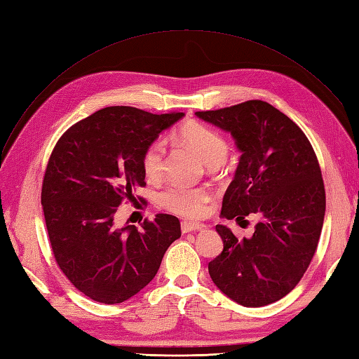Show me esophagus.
<instances>
[{
  "label": "esophagus",
  "instance_id": "1",
  "mask_svg": "<svg viewBox=\"0 0 359 359\" xmlns=\"http://www.w3.org/2000/svg\"><path fill=\"white\" fill-rule=\"evenodd\" d=\"M203 228H205V225L199 224V222H182L181 224V231L184 232V234H186V232H191V231H199Z\"/></svg>",
  "mask_w": 359,
  "mask_h": 359
}]
</instances>
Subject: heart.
Listing matches in <instances>:
<instances>
[{
    "mask_svg": "<svg viewBox=\"0 0 359 359\" xmlns=\"http://www.w3.org/2000/svg\"><path fill=\"white\" fill-rule=\"evenodd\" d=\"M175 137L191 148L208 166H219L228 156V143L224 135L199 122H187L178 128ZM164 140L157 139L148 144L142 157V168L148 180L161 177L164 166ZM211 191L205 187L170 186L160 195L161 207L184 217H201L207 210Z\"/></svg>",
    "mask_w": 359,
    "mask_h": 359,
    "instance_id": "1",
    "label": "heart"
}]
</instances>
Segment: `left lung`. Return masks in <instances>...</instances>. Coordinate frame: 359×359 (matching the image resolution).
<instances>
[{"label":"left lung","instance_id":"obj_1","mask_svg":"<svg viewBox=\"0 0 359 359\" xmlns=\"http://www.w3.org/2000/svg\"><path fill=\"white\" fill-rule=\"evenodd\" d=\"M196 116L229 133L241 152L220 216H259L249 238L238 240L228 226L216 225L224 250L210 261L208 273L240 305L273 304L297 285L320 238L326 196L314 149L288 116L264 101Z\"/></svg>","mask_w":359,"mask_h":359}]
</instances>
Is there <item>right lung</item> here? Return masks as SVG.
Listing matches in <instances>:
<instances>
[{
    "instance_id": "add662e5",
    "label": "right lung",
    "mask_w": 359,
    "mask_h": 359,
    "mask_svg": "<svg viewBox=\"0 0 359 359\" xmlns=\"http://www.w3.org/2000/svg\"><path fill=\"white\" fill-rule=\"evenodd\" d=\"M184 113L105 107L67 130L48 161L42 207L57 264L72 285L101 304H121L157 275L181 237L175 216L157 215L142 229L114 225L122 199L144 187L142 157Z\"/></svg>"
}]
</instances>
